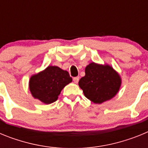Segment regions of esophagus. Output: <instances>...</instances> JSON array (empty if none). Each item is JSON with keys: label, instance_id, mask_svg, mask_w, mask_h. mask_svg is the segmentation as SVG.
I'll return each instance as SVG.
<instances>
[{"label": "esophagus", "instance_id": "esophagus-1", "mask_svg": "<svg viewBox=\"0 0 148 148\" xmlns=\"http://www.w3.org/2000/svg\"><path fill=\"white\" fill-rule=\"evenodd\" d=\"M78 81H79V77H74L73 78V82H74V83L77 84L78 82Z\"/></svg>", "mask_w": 148, "mask_h": 148}]
</instances>
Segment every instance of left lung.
<instances>
[{
	"label": "left lung",
	"mask_w": 148,
	"mask_h": 148,
	"mask_svg": "<svg viewBox=\"0 0 148 148\" xmlns=\"http://www.w3.org/2000/svg\"><path fill=\"white\" fill-rule=\"evenodd\" d=\"M121 84L119 74L112 66L92 62L86 66L85 75L78 85L86 98L95 104H101L114 97Z\"/></svg>",
	"instance_id": "8db88e82"
}]
</instances>
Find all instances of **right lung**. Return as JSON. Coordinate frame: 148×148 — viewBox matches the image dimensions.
Returning <instances> with one entry per match:
<instances>
[{
    "instance_id": "obj_1",
    "label": "right lung",
    "mask_w": 148,
    "mask_h": 148,
    "mask_svg": "<svg viewBox=\"0 0 148 148\" xmlns=\"http://www.w3.org/2000/svg\"><path fill=\"white\" fill-rule=\"evenodd\" d=\"M72 81L67 71L58 66H49L31 76L29 87L35 99L49 104L58 99L62 89Z\"/></svg>"
}]
</instances>
